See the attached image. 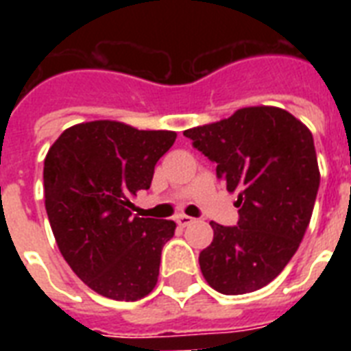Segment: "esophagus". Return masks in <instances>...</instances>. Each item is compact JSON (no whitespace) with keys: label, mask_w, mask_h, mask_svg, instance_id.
<instances>
[{"label":"esophagus","mask_w":351,"mask_h":351,"mask_svg":"<svg viewBox=\"0 0 351 351\" xmlns=\"http://www.w3.org/2000/svg\"><path fill=\"white\" fill-rule=\"evenodd\" d=\"M193 222L191 217H187V215H178L176 217V224L180 226V228H186V226H189Z\"/></svg>","instance_id":"1"}]
</instances>
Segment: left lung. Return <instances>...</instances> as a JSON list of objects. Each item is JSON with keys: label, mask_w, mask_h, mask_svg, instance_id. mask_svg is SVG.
<instances>
[{"label": "left lung", "mask_w": 351, "mask_h": 351, "mask_svg": "<svg viewBox=\"0 0 351 351\" xmlns=\"http://www.w3.org/2000/svg\"><path fill=\"white\" fill-rule=\"evenodd\" d=\"M239 193L237 226L211 222L200 251L204 278L224 295L264 288L286 264L310 224L321 173L310 129L278 107H244L226 120L184 131Z\"/></svg>", "instance_id": "1"}]
</instances>
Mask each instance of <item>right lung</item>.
<instances>
[{
  "label": "right lung",
  "mask_w": 351,
  "mask_h": 351,
  "mask_svg": "<svg viewBox=\"0 0 351 351\" xmlns=\"http://www.w3.org/2000/svg\"><path fill=\"white\" fill-rule=\"evenodd\" d=\"M173 131H138L96 120L65 129L43 165L45 209L63 258L96 293L138 300L158 280L173 220L132 217L131 198L149 189Z\"/></svg>",
  "instance_id": "1"
}]
</instances>
